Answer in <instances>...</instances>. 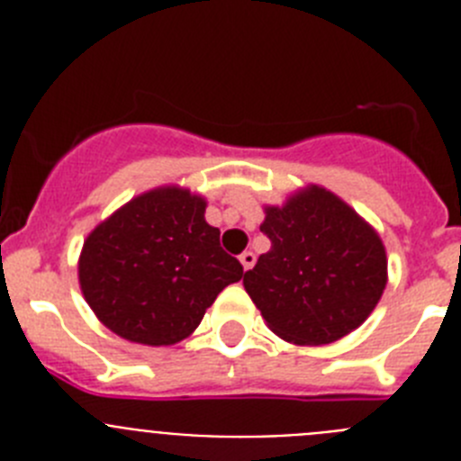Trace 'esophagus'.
<instances>
[{"instance_id":"1","label":"esophagus","mask_w":461,"mask_h":461,"mask_svg":"<svg viewBox=\"0 0 461 461\" xmlns=\"http://www.w3.org/2000/svg\"><path fill=\"white\" fill-rule=\"evenodd\" d=\"M240 263H242L244 270H251L256 263V254L254 251H244V254H240Z\"/></svg>"}]
</instances>
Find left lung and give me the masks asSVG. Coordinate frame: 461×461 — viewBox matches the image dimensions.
Segmentation results:
<instances>
[{
  "mask_svg": "<svg viewBox=\"0 0 461 461\" xmlns=\"http://www.w3.org/2000/svg\"><path fill=\"white\" fill-rule=\"evenodd\" d=\"M260 230L272 247L242 284L276 337L323 346L367 321L388 284V258L376 230L339 195L304 186L267 205Z\"/></svg>",
  "mask_w": 461,
  "mask_h": 461,
  "instance_id": "left-lung-1",
  "label": "left lung"
}]
</instances>
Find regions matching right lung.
Listing matches in <instances>:
<instances>
[{
  "mask_svg": "<svg viewBox=\"0 0 461 461\" xmlns=\"http://www.w3.org/2000/svg\"><path fill=\"white\" fill-rule=\"evenodd\" d=\"M205 198L158 186L113 212L87 235L78 281L96 319L122 339H186L219 293L242 279L240 260L205 221Z\"/></svg>",
  "mask_w": 461,
  "mask_h": 461,
  "instance_id": "add662e5",
  "label": "right lung"
}]
</instances>
